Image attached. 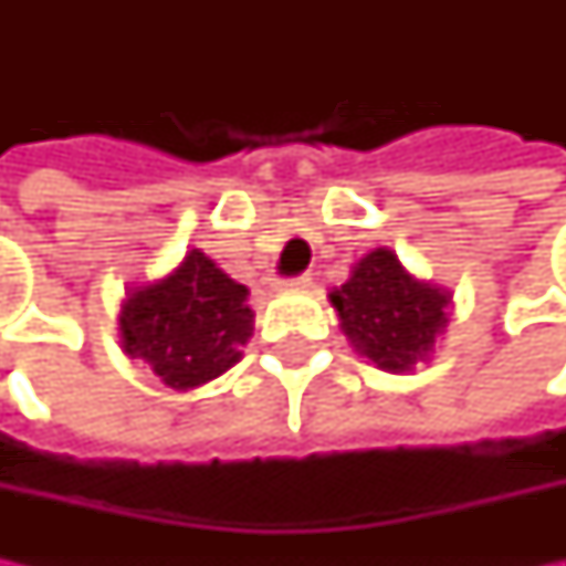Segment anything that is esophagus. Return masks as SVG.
Instances as JSON below:
<instances>
[{"mask_svg":"<svg viewBox=\"0 0 566 566\" xmlns=\"http://www.w3.org/2000/svg\"><path fill=\"white\" fill-rule=\"evenodd\" d=\"M280 286H283V290H308V286H312V276H308V273H298V276L283 280Z\"/></svg>","mask_w":566,"mask_h":566,"instance_id":"34e87169","label":"esophagus"}]
</instances>
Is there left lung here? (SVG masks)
<instances>
[{
  "instance_id": "8db88e82",
  "label": "left lung",
  "mask_w": 566,
  "mask_h": 566,
  "mask_svg": "<svg viewBox=\"0 0 566 566\" xmlns=\"http://www.w3.org/2000/svg\"><path fill=\"white\" fill-rule=\"evenodd\" d=\"M339 327L384 371H409L444 331L450 295L402 271L397 254L375 249L353 268V276L331 293Z\"/></svg>"
}]
</instances>
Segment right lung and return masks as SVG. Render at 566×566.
<instances>
[{"label": "right lung", "mask_w": 566, "mask_h": 566, "mask_svg": "<svg viewBox=\"0 0 566 566\" xmlns=\"http://www.w3.org/2000/svg\"><path fill=\"white\" fill-rule=\"evenodd\" d=\"M251 321L249 290L191 249L179 271L125 298L119 331L132 359L147 361L166 387L188 390L239 361Z\"/></svg>", "instance_id": "obj_1"}]
</instances>
